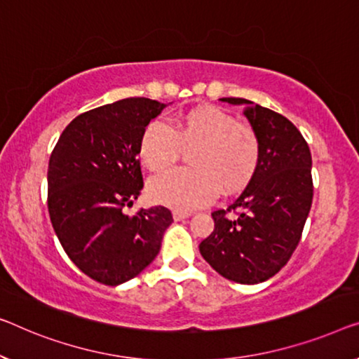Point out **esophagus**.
Instances as JSON below:
<instances>
[{
	"mask_svg": "<svg viewBox=\"0 0 359 359\" xmlns=\"http://www.w3.org/2000/svg\"><path fill=\"white\" fill-rule=\"evenodd\" d=\"M189 216H190V214L185 212V211H179V210H174L172 211L174 221H184V219H187Z\"/></svg>",
	"mask_w": 359,
	"mask_h": 359,
	"instance_id": "1",
	"label": "esophagus"
}]
</instances>
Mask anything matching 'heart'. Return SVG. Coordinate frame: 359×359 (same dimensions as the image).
I'll return each instance as SVG.
<instances>
[{"label":"heart","instance_id":"heart-1","mask_svg":"<svg viewBox=\"0 0 359 359\" xmlns=\"http://www.w3.org/2000/svg\"><path fill=\"white\" fill-rule=\"evenodd\" d=\"M190 151V169H177L154 177L148 185L156 203L194 210L222 194H233L250 184L258 169L261 143L256 130L216 106H200L180 114L170 127L153 121L145 127L138 153L153 172L172 168L182 149Z\"/></svg>","mask_w":359,"mask_h":359}]
</instances>
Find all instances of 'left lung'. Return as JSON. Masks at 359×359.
Returning <instances> with one entry per match:
<instances>
[{
  "label": "left lung",
  "mask_w": 359,
  "mask_h": 359,
  "mask_svg": "<svg viewBox=\"0 0 359 359\" xmlns=\"http://www.w3.org/2000/svg\"><path fill=\"white\" fill-rule=\"evenodd\" d=\"M221 101L247 106L243 114L258 133L261 158L233 205L211 214L214 231L200 243V253L222 277L253 285L276 276L302 238L313 203L311 151L279 112L243 98Z\"/></svg>",
  "instance_id": "1"
}]
</instances>
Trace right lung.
<instances>
[{"label":"right lung","mask_w":359,"mask_h":359,"mask_svg":"<svg viewBox=\"0 0 359 359\" xmlns=\"http://www.w3.org/2000/svg\"><path fill=\"white\" fill-rule=\"evenodd\" d=\"M168 104L126 98L77 116L48 164V211L64 251L83 274L121 285L156 258L172 214L164 206L124 214L143 189L140 137Z\"/></svg>","instance_id":"obj_1"}]
</instances>
